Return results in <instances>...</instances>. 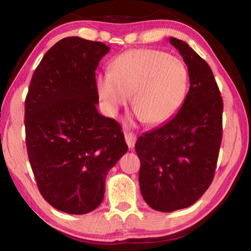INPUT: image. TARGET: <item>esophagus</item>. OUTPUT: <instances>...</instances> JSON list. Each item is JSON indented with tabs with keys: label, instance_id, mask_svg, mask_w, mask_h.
Returning a JSON list of instances; mask_svg holds the SVG:
<instances>
[{
	"label": "esophagus",
	"instance_id": "esophagus-1",
	"mask_svg": "<svg viewBox=\"0 0 251 251\" xmlns=\"http://www.w3.org/2000/svg\"><path fill=\"white\" fill-rule=\"evenodd\" d=\"M136 135L133 133H125V141L127 143V145H128L129 148H133L135 146V143H136Z\"/></svg>",
	"mask_w": 251,
	"mask_h": 251
}]
</instances>
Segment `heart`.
I'll use <instances>...</instances> for the list:
<instances>
[{"instance_id":"b5f03b06","label":"heart","mask_w":251,"mask_h":251,"mask_svg":"<svg viewBox=\"0 0 251 251\" xmlns=\"http://www.w3.org/2000/svg\"><path fill=\"white\" fill-rule=\"evenodd\" d=\"M189 76L179 58L156 50H130L112 63V71L97 76L96 86L105 109L115 115L128 101L139 120L160 125L180 109Z\"/></svg>"}]
</instances>
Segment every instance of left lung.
I'll return each instance as SVG.
<instances>
[{
  "instance_id": "left-lung-1",
  "label": "left lung",
  "mask_w": 251,
  "mask_h": 251,
  "mask_svg": "<svg viewBox=\"0 0 251 251\" xmlns=\"http://www.w3.org/2000/svg\"><path fill=\"white\" fill-rule=\"evenodd\" d=\"M188 67L189 91L177 115L143 134L135 150L139 187L152 209L192 206L214 179L223 138V99L209 65L184 41L169 39Z\"/></svg>"
}]
</instances>
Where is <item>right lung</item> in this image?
<instances>
[{"label": "right lung", "mask_w": 251, "mask_h": 251, "mask_svg": "<svg viewBox=\"0 0 251 251\" xmlns=\"http://www.w3.org/2000/svg\"><path fill=\"white\" fill-rule=\"evenodd\" d=\"M110 49L77 36L53 45L25 100L27 155L42 196L66 214L103 201L109 169L128 150L122 127L100 115L95 71Z\"/></svg>", "instance_id": "add662e5"}]
</instances>
